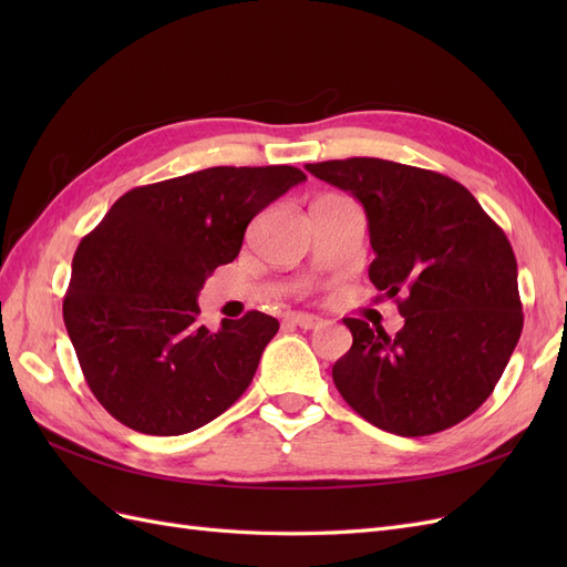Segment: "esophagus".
<instances>
[{"mask_svg":"<svg viewBox=\"0 0 567 567\" xmlns=\"http://www.w3.org/2000/svg\"><path fill=\"white\" fill-rule=\"evenodd\" d=\"M288 321H290V323H296V326H300V329H305V331L319 329V326L323 323V319H319V317H315V315H302V312H298V315H290V317H288Z\"/></svg>","mask_w":567,"mask_h":567,"instance_id":"obj_1","label":"esophagus"}]
</instances>
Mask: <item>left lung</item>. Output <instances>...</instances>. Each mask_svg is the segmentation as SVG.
Masks as SVG:
<instances>
[{"label": "left lung", "mask_w": 567, "mask_h": 567, "mask_svg": "<svg viewBox=\"0 0 567 567\" xmlns=\"http://www.w3.org/2000/svg\"><path fill=\"white\" fill-rule=\"evenodd\" d=\"M305 167L364 205L369 279L404 317L394 336L346 319L352 348L333 364L338 392L381 431H447L489 398L523 331L506 234L466 186L433 169L381 158Z\"/></svg>", "instance_id": "left-lung-1"}]
</instances>
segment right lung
<instances>
[{"label":"right lung","instance_id":"add662e5","mask_svg":"<svg viewBox=\"0 0 567 567\" xmlns=\"http://www.w3.org/2000/svg\"><path fill=\"white\" fill-rule=\"evenodd\" d=\"M305 179L290 165L208 167L136 186L82 238L63 321L113 419L184 435L241 398L279 321L252 310L210 331L196 298L241 250L250 219Z\"/></svg>","mask_w":567,"mask_h":567}]
</instances>
